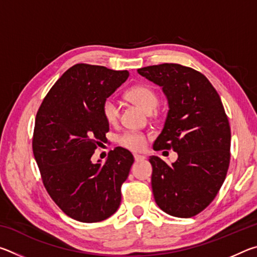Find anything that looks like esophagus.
I'll return each mask as SVG.
<instances>
[{"label": "esophagus", "mask_w": 257, "mask_h": 257, "mask_svg": "<svg viewBox=\"0 0 257 257\" xmlns=\"http://www.w3.org/2000/svg\"><path fill=\"white\" fill-rule=\"evenodd\" d=\"M134 158L136 162H141V161H144L146 159L144 155H141V154H134Z\"/></svg>", "instance_id": "34e87169"}]
</instances>
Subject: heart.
<instances>
[{
  "label": "heart",
  "instance_id": "obj_1",
  "mask_svg": "<svg viewBox=\"0 0 257 257\" xmlns=\"http://www.w3.org/2000/svg\"><path fill=\"white\" fill-rule=\"evenodd\" d=\"M127 97L133 103L137 104L146 112H152L159 103L158 94L150 86L137 85L134 86L127 92ZM102 112L105 120L110 124H114L119 119L120 107L119 104L113 97H107L102 104ZM119 144L124 149L132 151H142L146 146L145 135L141 133L127 132L121 135L118 139Z\"/></svg>",
  "mask_w": 257,
  "mask_h": 257
}]
</instances>
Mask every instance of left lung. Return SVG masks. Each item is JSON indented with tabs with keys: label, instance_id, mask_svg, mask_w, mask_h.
I'll return each mask as SVG.
<instances>
[{
	"label": "left lung",
	"instance_id": "left-lung-1",
	"mask_svg": "<svg viewBox=\"0 0 257 257\" xmlns=\"http://www.w3.org/2000/svg\"><path fill=\"white\" fill-rule=\"evenodd\" d=\"M137 71L168 99L167 119L153 149L178 154L171 165L150 158L155 202L172 216L191 217L210 205L227 176L231 133L222 102L207 78L191 68L163 63Z\"/></svg>",
	"mask_w": 257,
	"mask_h": 257
}]
</instances>
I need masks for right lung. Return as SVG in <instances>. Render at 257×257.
Wrapping results in <instances>:
<instances>
[{"label": "right lung", "mask_w": 257, "mask_h": 257, "mask_svg": "<svg viewBox=\"0 0 257 257\" xmlns=\"http://www.w3.org/2000/svg\"><path fill=\"white\" fill-rule=\"evenodd\" d=\"M128 77L127 70L76 64L55 82L37 112L33 152L43 184L56 205L80 222H99L120 206L133 154L115 147L103 164L93 163L92 155L110 128L102 104Z\"/></svg>", "instance_id": "obj_1"}]
</instances>
